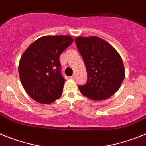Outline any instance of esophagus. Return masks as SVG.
<instances>
[{
    "mask_svg": "<svg viewBox=\"0 0 146 146\" xmlns=\"http://www.w3.org/2000/svg\"><path fill=\"white\" fill-rule=\"evenodd\" d=\"M74 78H75V75H74V74H73V75H72V76H71V79L74 80Z\"/></svg>",
    "mask_w": 146,
    "mask_h": 146,
    "instance_id": "obj_1",
    "label": "esophagus"
}]
</instances>
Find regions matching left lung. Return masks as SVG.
Returning <instances> with one entry per match:
<instances>
[{
    "instance_id": "8db88e82",
    "label": "left lung",
    "mask_w": 146,
    "mask_h": 146,
    "mask_svg": "<svg viewBox=\"0 0 146 146\" xmlns=\"http://www.w3.org/2000/svg\"><path fill=\"white\" fill-rule=\"evenodd\" d=\"M75 43L87 71V81L78 86L82 94L94 100L110 98L125 78L121 57L110 44L98 37H78Z\"/></svg>"
}]
</instances>
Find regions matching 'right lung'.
<instances>
[{
    "mask_svg": "<svg viewBox=\"0 0 146 146\" xmlns=\"http://www.w3.org/2000/svg\"><path fill=\"white\" fill-rule=\"evenodd\" d=\"M73 41L70 36H45L25 51L18 72L23 87L32 99L50 103L60 97L66 80L61 74L59 58Z\"/></svg>",
    "mask_w": 146,
    "mask_h": 146,
    "instance_id": "add662e5",
    "label": "right lung"
}]
</instances>
